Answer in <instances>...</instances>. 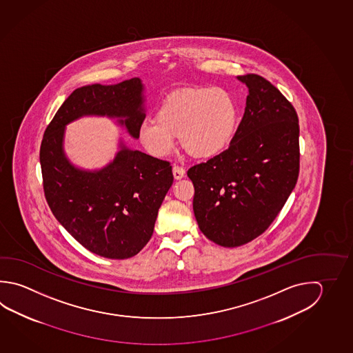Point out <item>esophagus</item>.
<instances>
[{
    "label": "esophagus",
    "instance_id": "1",
    "mask_svg": "<svg viewBox=\"0 0 353 353\" xmlns=\"http://www.w3.org/2000/svg\"><path fill=\"white\" fill-rule=\"evenodd\" d=\"M173 174L175 179H181V178L185 176V169L183 167H180L178 164H174Z\"/></svg>",
    "mask_w": 353,
    "mask_h": 353
}]
</instances>
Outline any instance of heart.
Wrapping results in <instances>:
<instances>
[{"mask_svg": "<svg viewBox=\"0 0 353 353\" xmlns=\"http://www.w3.org/2000/svg\"><path fill=\"white\" fill-rule=\"evenodd\" d=\"M237 123V107L230 93L221 88H192L168 97L157 118L139 127V139L155 157L167 155L179 135L189 153L209 158L229 145Z\"/></svg>", "mask_w": 353, "mask_h": 353, "instance_id": "heart-1", "label": "heart"}]
</instances>
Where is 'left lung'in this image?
Listing matches in <instances>:
<instances>
[{
	"mask_svg": "<svg viewBox=\"0 0 353 353\" xmlns=\"http://www.w3.org/2000/svg\"><path fill=\"white\" fill-rule=\"evenodd\" d=\"M237 78L249 94L229 147L188 170L200 230L225 248L248 244L268 230L300 172V125L294 105L259 74Z\"/></svg>",
	"mask_w": 353,
	"mask_h": 353,
	"instance_id": "8db88e82",
	"label": "left lung"
}]
</instances>
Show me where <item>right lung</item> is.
<instances>
[{"label": "right lung", "instance_id": "right-lung-1", "mask_svg": "<svg viewBox=\"0 0 353 353\" xmlns=\"http://www.w3.org/2000/svg\"><path fill=\"white\" fill-rule=\"evenodd\" d=\"M139 78L73 90L47 125L39 149L43 192L53 215L87 250L108 259L134 256L153 235L173 184L170 161L124 147L101 172L72 167L62 150L64 125L85 114L119 117L138 138L145 118Z\"/></svg>", "mask_w": 353, "mask_h": 353}]
</instances>
